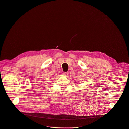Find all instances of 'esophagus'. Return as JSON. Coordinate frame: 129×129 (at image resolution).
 Masks as SVG:
<instances>
[{
  "label": "esophagus",
  "mask_w": 129,
  "mask_h": 129,
  "mask_svg": "<svg viewBox=\"0 0 129 129\" xmlns=\"http://www.w3.org/2000/svg\"><path fill=\"white\" fill-rule=\"evenodd\" d=\"M63 74L65 77H66V76H67V75H68V72H64Z\"/></svg>",
  "instance_id": "esophagus-1"
}]
</instances>
